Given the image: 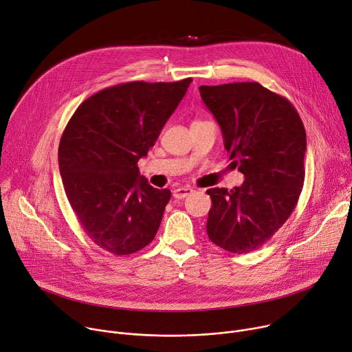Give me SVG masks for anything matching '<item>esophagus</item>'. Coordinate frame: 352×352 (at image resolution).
Returning <instances> with one entry per match:
<instances>
[{
    "label": "esophagus",
    "instance_id": "34e87169",
    "mask_svg": "<svg viewBox=\"0 0 352 352\" xmlns=\"http://www.w3.org/2000/svg\"><path fill=\"white\" fill-rule=\"evenodd\" d=\"M189 194H192V188H188V186H184V188H177L173 190V195L175 199H184L186 198Z\"/></svg>",
    "mask_w": 352,
    "mask_h": 352
}]
</instances>
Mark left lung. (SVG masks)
Listing matches in <instances>:
<instances>
[{
	"instance_id": "8db88e82",
	"label": "left lung",
	"mask_w": 352,
	"mask_h": 352,
	"mask_svg": "<svg viewBox=\"0 0 352 352\" xmlns=\"http://www.w3.org/2000/svg\"><path fill=\"white\" fill-rule=\"evenodd\" d=\"M202 101L221 127L241 186L210 188L206 232L212 243L247 254L289 217L305 182L306 132L295 107L258 82L201 85Z\"/></svg>"
}]
</instances>
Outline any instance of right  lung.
Returning <instances> with one entry per match:
<instances>
[{
  "instance_id": "1",
  "label": "right lung",
  "mask_w": 352,
  "mask_h": 352,
  "mask_svg": "<svg viewBox=\"0 0 352 352\" xmlns=\"http://www.w3.org/2000/svg\"><path fill=\"white\" fill-rule=\"evenodd\" d=\"M192 81H131L91 95L61 135L58 166L85 234L102 250L133 254L162 223L170 189L153 188L138 162L147 155Z\"/></svg>"
}]
</instances>
